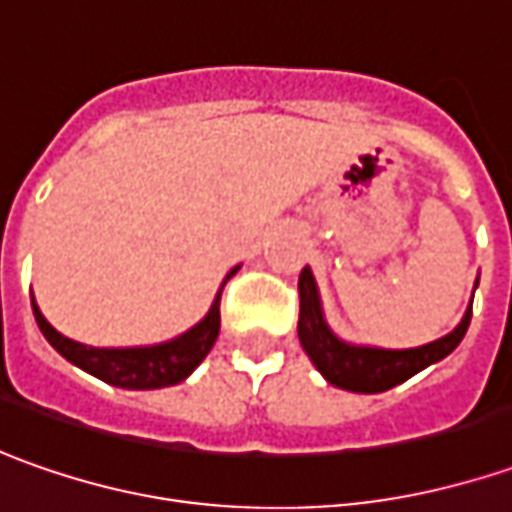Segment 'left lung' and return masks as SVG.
<instances>
[{
    "label": "left lung",
    "instance_id": "left-lung-1",
    "mask_svg": "<svg viewBox=\"0 0 512 512\" xmlns=\"http://www.w3.org/2000/svg\"><path fill=\"white\" fill-rule=\"evenodd\" d=\"M476 286H479V280H476ZM476 286H473V291H476ZM297 289H300L297 337H300L303 351L309 354V360L326 377V382L343 388V391H354V394H382V391H388V388L419 374L422 368H428L433 362L445 360L450 351L462 343L467 326H470V314H473L470 311L473 300H470L459 326L448 331L445 337H439L433 343L416 345V348H379V345L348 343L331 331V326L326 323L317 280H314L309 266L300 272Z\"/></svg>",
    "mask_w": 512,
    "mask_h": 512
}]
</instances>
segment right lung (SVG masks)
I'll return each mask as SVG.
<instances>
[{
  "label": "right lung",
  "instance_id": "1",
  "mask_svg": "<svg viewBox=\"0 0 512 512\" xmlns=\"http://www.w3.org/2000/svg\"><path fill=\"white\" fill-rule=\"evenodd\" d=\"M238 269L240 266H235L223 277L221 289L215 294L209 311L203 314V320H198L192 328H186L184 334L155 345L96 348V345L76 343L47 323L45 314L36 306V300H33V314H36V323L42 328L47 343L81 371H87V374H93V377L107 382V385H115V388H127V391L167 388V385L184 382L201 365L203 357L212 351V345L218 340V331H221V291L226 280Z\"/></svg>",
  "mask_w": 512,
  "mask_h": 512
}]
</instances>
